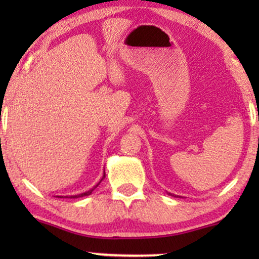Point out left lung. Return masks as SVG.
Returning a JSON list of instances; mask_svg holds the SVG:
<instances>
[{
	"mask_svg": "<svg viewBox=\"0 0 259 259\" xmlns=\"http://www.w3.org/2000/svg\"><path fill=\"white\" fill-rule=\"evenodd\" d=\"M168 195H170V196H174V197H178L177 195H173V194H170V192H168Z\"/></svg>",
	"mask_w": 259,
	"mask_h": 259,
	"instance_id": "8db88e82",
	"label": "left lung"
}]
</instances>
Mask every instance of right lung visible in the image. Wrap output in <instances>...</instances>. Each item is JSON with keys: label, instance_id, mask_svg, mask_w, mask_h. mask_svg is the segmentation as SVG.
Here are the masks:
<instances>
[{"label": "right lung", "instance_id": "right-lung-1", "mask_svg": "<svg viewBox=\"0 0 259 259\" xmlns=\"http://www.w3.org/2000/svg\"><path fill=\"white\" fill-rule=\"evenodd\" d=\"M105 178H106V173H105V171H103V177H102V179H101V180L99 181V183L96 184V185H95L94 187H92V189L89 190V191L82 192V194H78V195H74V196H69V197H70V198H78V197H82V196H89V195H91V194H92V191H94V190L96 189V187L100 185L101 181H102L103 179H105ZM57 197H63V196H57ZM64 197H68V196H64Z\"/></svg>", "mask_w": 259, "mask_h": 259}]
</instances>
